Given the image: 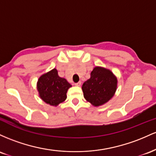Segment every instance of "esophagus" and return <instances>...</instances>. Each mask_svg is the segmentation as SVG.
I'll return each instance as SVG.
<instances>
[{
	"label": "esophagus",
	"instance_id": "obj_1",
	"mask_svg": "<svg viewBox=\"0 0 156 156\" xmlns=\"http://www.w3.org/2000/svg\"><path fill=\"white\" fill-rule=\"evenodd\" d=\"M74 85H76V86H80V85H81V82H78V83H75Z\"/></svg>",
	"mask_w": 156,
	"mask_h": 156
}]
</instances>
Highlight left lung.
<instances>
[{"label": "left lung", "instance_id": "8db88e82", "mask_svg": "<svg viewBox=\"0 0 156 156\" xmlns=\"http://www.w3.org/2000/svg\"><path fill=\"white\" fill-rule=\"evenodd\" d=\"M117 87V79L109 70L96 67L90 73V78L83 83V95L93 105L99 106L113 97Z\"/></svg>", "mask_w": 156, "mask_h": 156}]
</instances>
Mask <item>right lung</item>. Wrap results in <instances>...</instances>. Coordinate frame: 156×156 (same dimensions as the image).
I'll use <instances>...</instances> for the list:
<instances>
[{
  "label": "right lung",
  "mask_w": 156,
  "mask_h": 156,
  "mask_svg": "<svg viewBox=\"0 0 156 156\" xmlns=\"http://www.w3.org/2000/svg\"><path fill=\"white\" fill-rule=\"evenodd\" d=\"M71 87L66 79L59 77L57 69L42 75L37 82V90L40 97L47 104L58 105L66 99V93Z\"/></svg>",
  "instance_id": "obj_1"
}]
</instances>
